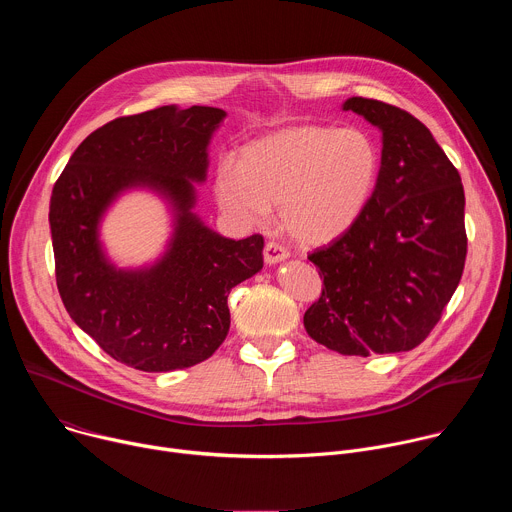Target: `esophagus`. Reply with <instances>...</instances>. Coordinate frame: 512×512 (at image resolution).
Returning <instances> with one entry per match:
<instances>
[{
    "mask_svg": "<svg viewBox=\"0 0 512 512\" xmlns=\"http://www.w3.org/2000/svg\"><path fill=\"white\" fill-rule=\"evenodd\" d=\"M263 255H265V263L267 265H275V263H281L289 257V249L283 247L281 243H275V241H269L263 249Z\"/></svg>",
    "mask_w": 512,
    "mask_h": 512,
    "instance_id": "esophagus-1",
    "label": "esophagus"
}]
</instances>
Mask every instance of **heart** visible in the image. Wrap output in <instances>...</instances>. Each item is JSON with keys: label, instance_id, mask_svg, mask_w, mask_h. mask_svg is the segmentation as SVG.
Instances as JSON below:
<instances>
[{"label": "heart", "instance_id": "1", "mask_svg": "<svg viewBox=\"0 0 512 512\" xmlns=\"http://www.w3.org/2000/svg\"><path fill=\"white\" fill-rule=\"evenodd\" d=\"M381 170L373 137L358 127L300 125L243 145L214 176L221 210L241 227H261L279 204L285 231L324 245L350 231L367 210Z\"/></svg>", "mask_w": 512, "mask_h": 512}]
</instances>
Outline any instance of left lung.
<instances>
[{"label": "left lung", "instance_id": "8db88e82", "mask_svg": "<svg viewBox=\"0 0 512 512\" xmlns=\"http://www.w3.org/2000/svg\"><path fill=\"white\" fill-rule=\"evenodd\" d=\"M383 133L375 194L356 225L308 259L324 277L306 332L340 354L419 346L462 279L468 239L464 186L431 131L383 101L342 105Z\"/></svg>", "mask_w": 512, "mask_h": 512}]
</instances>
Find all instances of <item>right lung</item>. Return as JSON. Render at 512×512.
<instances>
[{"label":"right lung","instance_id":"1","mask_svg":"<svg viewBox=\"0 0 512 512\" xmlns=\"http://www.w3.org/2000/svg\"><path fill=\"white\" fill-rule=\"evenodd\" d=\"M225 111L158 107L93 131L52 188L50 233L62 304L111 358L145 373L188 369L229 334L231 289L263 267V237H221L192 212L208 143ZM148 187L175 210L169 251L152 268L117 270L98 241L110 202Z\"/></svg>","mask_w":512,"mask_h":512}]
</instances>
